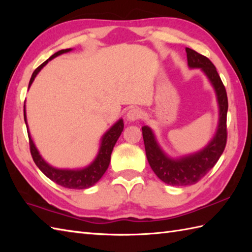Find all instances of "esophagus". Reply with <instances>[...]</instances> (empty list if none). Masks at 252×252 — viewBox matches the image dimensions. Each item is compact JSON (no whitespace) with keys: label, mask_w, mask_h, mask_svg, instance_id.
Listing matches in <instances>:
<instances>
[{"label":"esophagus","mask_w":252,"mask_h":252,"mask_svg":"<svg viewBox=\"0 0 252 252\" xmlns=\"http://www.w3.org/2000/svg\"><path fill=\"white\" fill-rule=\"evenodd\" d=\"M126 118L130 121H135L143 118V111L140 108H132L129 110L126 115Z\"/></svg>","instance_id":"esophagus-1"}]
</instances>
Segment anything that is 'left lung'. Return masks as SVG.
<instances>
[{
  "instance_id": "left-lung-1",
  "label": "left lung",
  "mask_w": 252,
  "mask_h": 252,
  "mask_svg": "<svg viewBox=\"0 0 252 252\" xmlns=\"http://www.w3.org/2000/svg\"><path fill=\"white\" fill-rule=\"evenodd\" d=\"M186 53L189 66L191 68H201L215 87L220 106V120L215 138L205 149L180 160L169 159L159 148L152 130L148 126L142 127L149 165L160 180L173 186L192 185L199 182L215 167L225 149L227 142L226 116L228 101L225 87L215 65L208 57L189 47H186Z\"/></svg>"
}]
</instances>
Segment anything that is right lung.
I'll use <instances>...</instances> for the list:
<instances>
[{"mask_svg":"<svg viewBox=\"0 0 252 252\" xmlns=\"http://www.w3.org/2000/svg\"><path fill=\"white\" fill-rule=\"evenodd\" d=\"M69 51H70V49L58 51L54 55H52L49 60L45 61L42 65L37 67L33 71V73H32L30 82H29V87L31 85V83L33 82L37 72H39L41 69L46 65L47 62L53 60V58L58 55L63 54V53H67ZM24 118L27 125L25 106H24ZM122 131H123V121L119 120L115 126H112L111 129L103 136L99 153L97 155V157H96V159L94 160V162L91 165H89L88 168L82 169V170H60V169L53 168L51 165L47 164L40 156L39 152L36 151V148L34 146L33 142L31 140L29 131H28L30 153L34 163L37 165V168H39L50 180L55 182L56 184L65 187V189H89L90 186L94 185L106 172V170L108 168L109 162H110L111 152L112 149H114L115 144L118 138H119Z\"/></svg>","mask_w":252,"mask_h":252,"instance_id":"right-lung-1","label":"right lung"}]
</instances>
